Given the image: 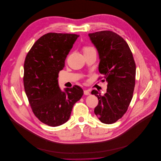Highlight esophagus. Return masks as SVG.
<instances>
[{"label": "esophagus", "instance_id": "1", "mask_svg": "<svg viewBox=\"0 0 161 161\" xmlns=\"http://www.w3.org/2000/svg\"><path fill=\"white\" fill-rule=\"evenodd\" d=\"M84 93L86 95H90V92H89V90H86V91H84Z\"/></svg>", "mask_w": 161, "mask_h": 161}]
</instances>
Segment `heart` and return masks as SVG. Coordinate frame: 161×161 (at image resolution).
Masks as SVG:
<instances>
[{
  "mask_svg": "<svg viewBox=\"0 0 161 161\" xmlns=\"http://www.w3.org/2000/svg\"><path fill=\"white\" fill-rule=\"evenodd\" d=\"M93 49L91 47H89V46H86V47H84V53H87V52H89V51H92L93 50Z\"/></svg>",
  "mask_w": 161,
  "mask_h": 161,
  "instance_id": "heart-1",
  "label": "heart"
}]
</instances>
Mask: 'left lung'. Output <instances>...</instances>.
<instances>
[{
	"mask_svg": "<svg viewBox=\"0 0 161 161\" xmlns=\"http://www.w3.org/2000/svg\"><path fill=\"white\" fill-rule=\"evenodd\" d=\"M89 36L98 53L99 72L108 83L104 95L91 92L98 99L94 113L102 123L112 124L126 113L132 100L136 64L128 45L116 33L102 31Z\"/></svg>",
	"mask_w": 161,
	"mask_h": 161,
	"instance_id": "8db88e82",
	"label": "left lung"
}]
</instances>
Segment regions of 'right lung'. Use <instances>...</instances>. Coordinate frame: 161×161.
<instances>
[{"instance_id":"obj_1","label":"right lung","mask_w":161,"mask_h":161,"mask_svg":"<svg viewBox=\"0 0 161 161\" xmlns=\"http://www.w3.org/2000/svg\"><path fill=\"white\" fill-rule=\"evenodd\" d=\"M79 36L47 33L34 43L25 58L23 84L26 95L35 115L50 126L67 122L74 105L84 94L78 86L61 91L58 79Z\"/></svg>"}]
</instances>
